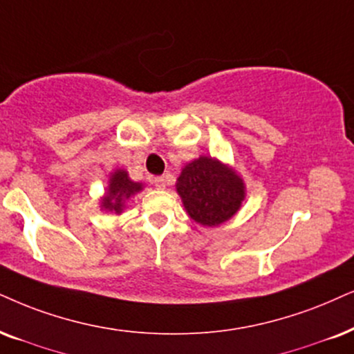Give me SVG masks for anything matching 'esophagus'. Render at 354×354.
Returning a JSON list of instances; mask_svg holds the SVG:
<instances>
[{
    "label": "esophagus",
    "mask_w": 354,
    "mask_h": 354,
    "mask_svg": "<svg viewBox=\"0 0 354 354\" xmlns=\"http://www.w3.org/2000/svg\"><path fill=\"white\" fill-rule=\"evenodd\" d=\"M153 183L155 187H158V189H165V186H167V180H165V176H156L151 180Z\"/></svg>",
    "instance_id": "esophagus-1"
}]
</instances>
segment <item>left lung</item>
<instances>
[{
	"label": "left lung",
	"instance_id": "obj_1",
	"mask_svg": "<svg viewBox=\"0 0 354 354\" xmlns=\"http://www.w3.org/2000/svg\"><path fill=\"white\" fill-rule=\"evenodd\" d=\"M176 191L189 217L204 227L230 221L245 199V183L235 169L210 156H199L183 168Z\"/></svg>",
	"mask_w": 354,
	"mask_h": 354
}]
</instances>
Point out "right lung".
I'll list each match as a JSON object with an SVG mask.
<instances>
[{
  "label": "right lung",
  "mask_w": 354,
  "mask_h": 354,
  "mask_svg": "<svg viewBox=\"0 0 354 354\" xmlns=\"http://www.w3.org/2000/svg\"><path fill=\"white\" fill-rule=\"evenodd\" d=\"M142 189H144V185L132 181L125 169H115L111 174L106 196L101 199V207L109 210V212L120 214L125 207V201L131 199L133 194H137Z\"/></svg>",
  "instance_id": "obj_1"
}]
</instances>
